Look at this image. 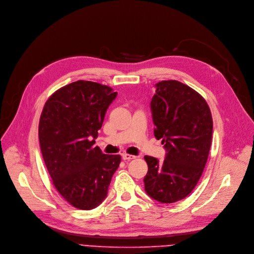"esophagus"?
I'll list each match as a JSON object with an SVG mask.
<instances>
[{
    "label": "esophagus",
    "mask_w": 254,
    "mask_h": 254,
    "mask_svg": "<svg viewBox=\"0 0 254 254\" xmlns=\"http://www.w3.org/2000/svg\"><path fill=\"white\" fill-rule=\"evenodd\" d=\"M122 158L124 161H130V160H134L136 159V156H133V155H128V154H123Z\"/></svg>",
    "instance_id": "obj_1"
}]
</instances>
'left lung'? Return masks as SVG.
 Wrapping results in <instances>:
<instances>
[{"label":"left lung","mask_w":254,"mask_h":254,"mask_svg":"<svg viewBox=\"0 0 254 254\" xmlns=\"http://www.w3.org/2000/svg\"><path fill=\"white\" fill-rule=\"evenodd\" d=\"M151 101L155 137L162 139L165 159L145 156L143 178L148 196L174 203L189 196L200 180L209 155L213 122L209 107L197 92L175 80L155 85Z\"/></svg>","instance_id":"1"}]
</instances>
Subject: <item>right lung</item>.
<instances>
[{
    "mask_svg": "<svg viewBox=\"0 0 254 254\" xmlns=\"http://www.w3.org/2000/svg\"><path fill=\"white\" fill-rule=\"evenodd\" d=\"M117 92L90 81L72 82L46 101L39 123L41 152L53 185L73 207L91 210L106 199L120 155L93 146Z\"/></svg>",
    "mask_w": 254,
    "mask_h": 254,
    "instance_id": "right-lung-1",
    "label": "right lung"
}]
</instances>
